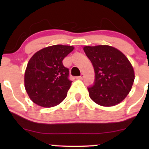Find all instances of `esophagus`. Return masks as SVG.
Returning <instances> with one entry per match:
<instances>
[{
  "instance_id": "1",
  "label": "esophagus",
  "mask_w": 149,
  "mask_h": 149,
  "mask_svg": "<svg viewBox=\"0 0 149 149\" xmlns=\"http://www.w3.org/2000/svg\"><path fill=\"white\" fill-rule=\"evenodd\" d=\"M83 77H84V74H83V73H81V75H80V76H78V77H77L76 78H77V79L81 80V79H83Z\"/></svg>"
}]
</instances>
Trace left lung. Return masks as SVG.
I'll list each match as a JSON object with an SVG mask.
<instances>
[{
	"instance_id": "1",
	"label": "left lung",
	"mask_w": 149,
	"mask_h": 149,
	"mask_svg": "<svg viewBox=\"0 0 149 149\" xmlns=\"http://www.w3.org/2000/svg\"><path fill=\"white\" fill-rule=\"evenodd\" d=\"M84 52L95 70V82L88 87L92 101L104 107L119 104L130 92L134 80L132 66L120 51L109 45L85 46Z\"/></svg>"
}]
</instances>
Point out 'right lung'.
<instances>
[{
    "mask_svg": "<svg viewBox=\"0 0 149 149\" xmlns=\"http://www.w3.org/2000/svg\"><path fill=\"white\" fill-rule=\"evenodd\" d=\"M73 49V46L55 45L40 49L31 58L25 71L24 85L34 103L52 107L66 98L72 81L62 61Z\"/></svg>",
    "mask_w": 149,
    "mask_h": 149,
    "instance_id": "1",
    "label": "right lung"
}]
</instances>
